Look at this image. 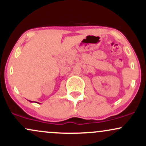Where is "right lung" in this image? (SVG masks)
I'll list each match as a JSON object with an SVG mask.
<instances>
[{
    "mask_svg": "<svg viewBox=\"0 0 146 146\" xmlns=\"http://www.w3.org/2000/svg\"><path fill=\"white\" fill-rule=\"evenodd\" d=\"M29 102H31V101H29Z\"/></svg>",
    "mask_w": 146,
    "mask_h": 146,
    "instance_id": "right-lung-1",
    "label": "right lung"
}]
</instances>
